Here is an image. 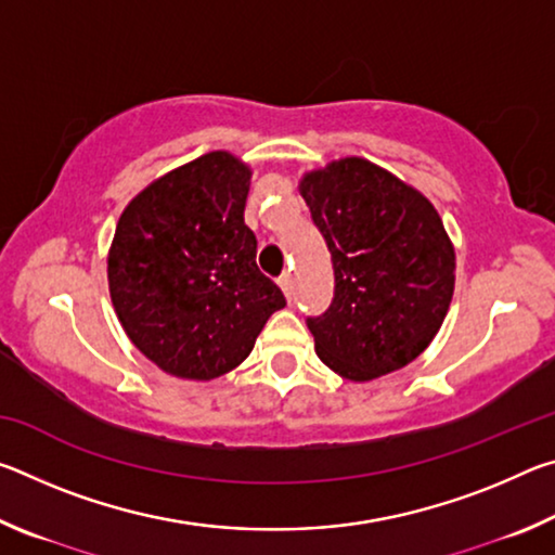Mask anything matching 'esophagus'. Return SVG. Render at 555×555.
<instances>
[{
  "mask_svg": "<svg viewBox=\"0 0 555 555\" xmlns=\"http://www.w3.org/2000/svg\"><path fill=\"white\" fill-rule=\"evenodd\" d=\"M279 286H281V291H284L288 300L294 298V276H291L288 271H286V274L279 276Z\"/></svg>",
  "mask_w": 555,
  "mask_h": 555,
  "instance_id": "esophagus-1",
  "label": "esophagus"
}]
</instances>
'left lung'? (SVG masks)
<instances>
[{
  "label": "left lung",
  "mask_w": 555,
  "mask_h": 555,
  "mask_svg": "<svg viewBox=\"0 0 555 555\" xmlns=\"http://www.w3.org/2000/svg\"><path fill=\"white\" fill-rule=\"evenodd\" d=\"M333 257L335 296L308 318L315 352L350 382L397 372L426 350L455 288V249L424 193L347 156L298 185Z\"/></svg>",
  "instance_id": "obj_1"
}]
</instances>
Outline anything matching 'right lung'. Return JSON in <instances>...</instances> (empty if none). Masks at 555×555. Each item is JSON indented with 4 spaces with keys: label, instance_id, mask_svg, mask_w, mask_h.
<instances>
[{
    "label": "right lung",
    "instance_id": "obj_1",
    "mask_svg": "<svg viewBox=\"0 0 555 555\" xmlns=\"http://www.w3.org/2000/svg\"><path fill=\"white\" fill-rule=\"evenodd\" d=\"M249 178L230 152L203 154L146 185L117 222L112 306L137 350L173 377L228 374L286 306L244 224Z\"/></svg>",
    "mask_w": 555,
    "mask_h": 555
}]
</instances>
